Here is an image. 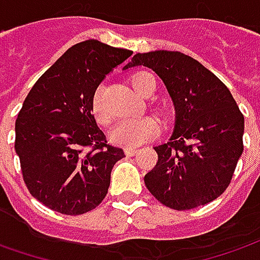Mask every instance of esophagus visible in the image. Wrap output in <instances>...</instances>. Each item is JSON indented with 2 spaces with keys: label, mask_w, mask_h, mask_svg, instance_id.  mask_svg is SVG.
<instances>
[{
  "label": "esophagus",
  "mask_w": 260,
  "mask_h": 260,
  "mask_svg": "<svg viewBox=\"0 0 260 260\" xmlns=\"http://www.w3.org/2000/svg\"><path fill=\"white\" fill-rule=\"evenodd\" d=\"M137 152V148H125V155H126V156H134Z\"/></svg>",
  "instance_id": "esophagus-1"
}]
</instances>
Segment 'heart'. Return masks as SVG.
I'll use <instances>...</instances> for the list:
<instances>
[{
    "mask_svg": "<svg viewBox=\"0 0 260 260\" xmlns=\"http://www.w3.org/2000/svg\"><path fill=\"white\" fill-rule=\"evenodd\" d=\"M129 84L134 91L142 96H149L155 91V79L149 72H137L129 77ZM93 118L100 123H108L111 121V116L105 111L102 100H101V88L93 92L92 102ZM159 122L151 118V116H142V118H126L116 123L111 129L109 138L112 144L126 148H135L139 145L148 142L149 139L155 138L159 134Z\"/></svg>",
    "mask_w": 260,
    "mask_h": 260,
    "instance_id": "heart-1",
    "label": "heart"
}]
</instances>
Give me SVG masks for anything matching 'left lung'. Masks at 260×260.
<instances>
[{"label": "left lung", "mask_w": 260, "mask_h": 260, "mask_svg": "<svg viewBox=\"0 0 260 260\" xmlns=\"http://www.w3.org/2000/svg\"><path fill=\"white\" fill-rule=\"evenodd\" d=\"M155 71L174 101L175 129L153 149L158 162L144 181L168 208L186 211L220 197L243 152L245 119L220 79L178 51L137 54L131 67Z\"/></svg>", "instance_id": "1"}]
</instances>
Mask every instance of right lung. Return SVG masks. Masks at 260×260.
<instances>
[{"instance_id": "right-lung-1", "label": "right lung", "mask_w": 260, "mask_h": 260, "mask_svg": "<svg viewBox=\"0 0 260 260\" xmlns=\"http://www.w3.org/2000/svg\"><path fill=\"white\" fill-rule=\"evenodd\" d=\"M132 55L96 40L71 47L42 74L15 121V152L29 193L52 211L82 215L107 197L125 153L107 142L92 115L93 92Z\"/></svg>"}]
</instances>
